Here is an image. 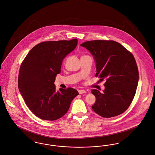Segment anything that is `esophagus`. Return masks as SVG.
I'll return each instance as SVG.
<instances>
[{"mask_svg":"<svg viewBox=\"0 0 155 155\" xmlns=\"http://www.w3.org/2000/svg\"><path fill=\"white\" fill-rule=\"evenodd\" d=\"M78 92H79L80 94H82L85 93L86 91H85V90H78Z\"/></svg>","mask_w":155,"mask_h":155,"instance_id":"esophagus-1","label":"esophagus"}]
</instances>
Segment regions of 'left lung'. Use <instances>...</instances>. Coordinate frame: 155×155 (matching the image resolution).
Segmentation results:
<instances>
[{"mask_svg": "<svg viewBox=\"0 0 155 155\" xmlns=\"http://www.w3.org/2000/svg\"><path fill=\"white\" fill-rule=\"evenodd\" d=\"M81 46L88 50L96 62L95 77L106 80L105 90L91 92L96 97L93 110L104 118L116 117L129 108L135 97L139 80L137 62L133 54L113 40H91Z\"/></svg>", "mask_w": 155, "mask_h": 155, "instance_id": "8db88e82", "label": "left lung"}]
</instances>
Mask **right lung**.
I'll return each mask as SVG.
<instances>
[{
    "label": "right lung",
    "mask_w": 155,
    "mask_h": 155,
    "mask_svg": "<svg viewBox=\"0 0 155 155\" xmlns=\"http://www.w3.org/2000/svg\"><path fill=\"white\" fill-rule=\"evenodd\" d=\"M77 43V38L40 43L22 61L18 90L28 108L38 118L47 120L61 118L79 94L70 87L57 91L54 83L64 57L75 49Z\"/></svg>",
    "instance_id": "right-lung-1"
}]
</instances>
